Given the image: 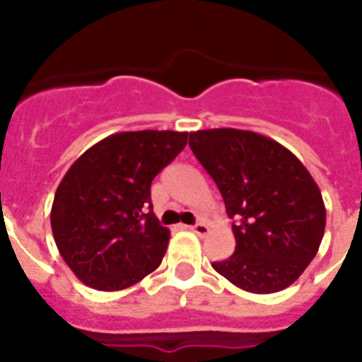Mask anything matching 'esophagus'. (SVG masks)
Wrapping results in <instances>:
<instances>
[{
	"instance_id": "34e87169",
	"label": "esophagus",
	"mask_w": 362,
	"mask_h": 362,
	"mask_svg": "<svg viewBox=\"0 0 362 362\" xmlns=\"http://www.w3.org/2000/svg\"><path fill=\"white\" fill-rule=\"evenodd\" d=\"M195 235H199V237H204V235H209L210 227L206 226V223H195V226L189 227Z\"/></svg>"
}]
</instances>
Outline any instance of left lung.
<instances>
[{
    "label": "left lung",
    "mask_w": 362,
    "mask_h": 362,
    "mask_svg": "<svg viewBox=\"0 0 362 362\" xmlns=\"http://www.w3.org/2000/svg\"><path fill=\"white\" fill-rule=\"evenodd\" d=\"M189 146L237 220L235 253L212 263L216 272L259 295L291 286L325 233V204L308 169L280 142L253 131H193Z\"/></svg>",
    "instance_id": "8db88e82"
}]
</instances>
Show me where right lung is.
Returning a JSON list of instances; mask_svg holds the SVG:
<instances>
[{
  "mask_svg": "<svg viewBox=\"0 0 362 362\" xmlns=\"http://www.w3.org/2000/svg\"><path fill=\"white\" fill-rule=\"evenodd\" d=\"M186 142V131H122L71 165L54 195L50 226L82 284L120 291L161 264L170 231L152 212L150 186Z\"/></svg>",
  "mask_w": 362,
  "mask_h": 362,
  "instance_id": "right-lung-1",
  "label": "right lung"
}]
</instances>
